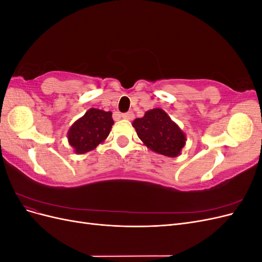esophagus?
I'll return each instance as SVG.
<instances>
[{"label":"esophagus","instance_id":"1","mask_svg":"<svg viewBox=\"0 0 262 262\" xmlns=\"http://www.w3.org/2000/svg\"><path fill=\"white\" fill-rule=\"evenodd\" d=\"M121 117H122L123 119H125V120H132V119L134 118V115H133V113L129 112V113L122 114V115H121Z\"/></svg>","mask_w":262,"mask_h":262}]
</instances>
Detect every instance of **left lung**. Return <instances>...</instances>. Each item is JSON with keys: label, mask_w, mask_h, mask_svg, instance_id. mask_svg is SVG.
<instances>
[{"label": "left lung", "mask_w": 262, "mask_h": 262, "mask_svg": "<svg viewBox=\"0 0 262 262\" xmlns=\"http://www.w3.org/2000/svg\"><path fill=\"white\" fill-rule=\"evenodd\" d=\"M143 144L155 153L177 157L186 145V134L161 108L147 110L132 122Z\"/></svg>", "instance_id": "8db88e82"}]
</instances>
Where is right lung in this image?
<instances>
[{"label": "right lung", "mask_w": 262, "mask_h": 262, "mask_svg": "<svg viewBox=\"0 0 262 262\" xmlns=\"http://www.w3.org/2000/svg\"><path fill=\"white\" fill-rule=\"evenodd\" d=\"M113 124L112 112L91 108L70 126L68 131L69 144L76 154L90 152L107 139Z\"/></svg>", "instance_id": "right-lung-1"}]
</instances>
